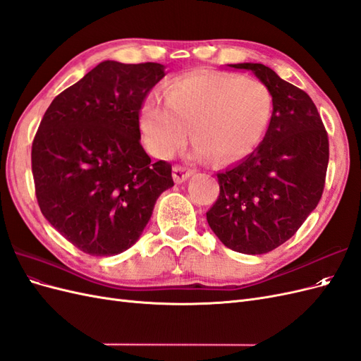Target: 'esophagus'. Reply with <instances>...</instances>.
Here are the masks:
<instances>
[{
  "label": "esophagus",
  "instance_id": "esophagus-1",
  "mask_svg": "<svg viewBox=\"0 0 361 361\" xmlns=\"http://www.w3.org/2000/svg\"><path fill=\"white\" fill-rule=\"evenodd\" d=\"M191 174H192V171L187 167H182V166L173 167V178H174V180H176V183H183L185 180H188Z\"/></svg>",
  "mask_w": 361,
  "mask_h": 361
}]
</instances>
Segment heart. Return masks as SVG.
Returning a JSON list of instances; mask_svg holds the SVG:
<instances>
[{"label":"heart","instance_id":"obj_1","mask_svg":"<svg viewBox=\"0 0 361 361\" xmlns=\"http://www.w3.org/2000/svg\"><path fill=\"white\" fill-rule=\"evenodd\" d=\"M272 111L267 87L253 78L197 72L174 80L164 93L147 96L140 108V128L147 149L170 158L195 141L192 157L235 162L251 154L264 138Z\"/></svg>","mask_w":361,"mask_h":361}]
</instances>
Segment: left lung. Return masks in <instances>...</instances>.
<instances>
[{
  "mask_svg": "<svg viewBox=\"0 0 361 361\" xmlns=\"http://www.w3.org/2000/svg\"><path fill=\"white\" fill-rule=\"evenodd\" d=\"M253 72L272 97V114L255 152L216 174L220 195L206 220L233 251L264 255L295 235L318 206L329 166V137L310 96L260 63Z\"/></svg>",
  "mask_w": 361,
  "mask_h": 361,
  "instance_id": "obj_1",
  "label": "left lung"
}]
</instances>
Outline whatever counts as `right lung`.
Returning a JSON list of instances; mask_svg holds the SVG:
<instances>
[{"instance_id":"right-lung-1","label":"right lung","mask_w":361,"mask_h":361,"mask_svg":"<svg viewBox=\"0 0 361 361\" xmlns=\"http://www.w3.org/2000/svg\"><path fill=\"white\" fill-rule=\"evenodd\" d=\"M166 76L159 63L106 60L61 92L43 116L31 170L43 216L76 248L114 256L134 245L171 166L140 143V108Z\"/></svg>"}]
</instances>
